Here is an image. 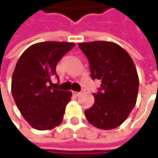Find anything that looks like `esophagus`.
Returning <instances> with one entry per match:
<instances>
[{"label":"esophagus","instance_id":"1","mask_svg":"<svg viewBox=\"0 0 158 158\" xmlns=\"http://www.w3.org/2000/svg\"><path fill=\"white\" fill-rule=\"evenodd\" d=\"M72 94H73L74 96H79L81 93H80V92H78V91H72Z\"/></svg>","mask_w":158,"mask_h":158}]
</instances>
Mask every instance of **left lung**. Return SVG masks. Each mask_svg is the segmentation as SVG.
<instances>
[{
	"instance_id": "1",
	"label": "left lung",
	"mask_w": 158,
	"mask_h": 158,
	"mask_svg": "<svg viewBox=\"0 0 158 158\" xmlns=\"http://www.w3.org/2000/svg\"><path fill=\"white\" fill-rule=\"evenodd\" d=\"M79 48L89 60L91 79L102 81L99 91L93 93L94 104L85 110V116L99 129H114L127 119L136 103L139 79L134 61L112 42L80 43Z\"/></svg>"
}]
</instances>
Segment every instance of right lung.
Wrapping results in <instances>:
<instances>
[{"mask_svg":"<svg viewBox=\"0 0 158 158\" xmlns=\"http://www.w3.org/2000/svg\"><path fill=\"white\" fill-rule=\"evenodd\" d=\"M75 47L69 42H41L28 48L16 63L12 79V93L23 118L36 130H50L61 123L70 91L48 86L58 76V61Z\"/></svg>","mask_w":158,"mask_h":158,"instance_id":"add662e5","label":"right lung"}]
</instances>
